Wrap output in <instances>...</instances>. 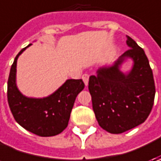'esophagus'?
I'll list each match as a JSON object with an SVG mask.
<instances>
[{"label":"esophagus","instance_id":"1","mask_svg":"<svg viewBox=\"0 0 161 161\" xmlns=\"http://www.w3.org/2000/svg\"><path fill=\"white\" fill-rule=\"evenodd\" d=\"M81 78H82V80H83L85 86H88V84H89V78H90V76H89L88 74H83Z\"/></svg>","mask_w":161,"mask_h":161}]
</instances>
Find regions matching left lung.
<instances>
[{
	"instance_id": "obj_1",
	"label": "left lung",
	"mask_w": 161,
	"mask_h": 161,
	"mask_svg": "<svg viewBox=\"0 0 161 161\" xmlns=\"http://www.w3.org/2000/svg\"><path fill=\"white\" fill-rule=\"evenodd\" d=\"M126 36L130 49L113 64L99 67L89 80L97 120L110 133H122L142 124L154 102L155 84L149 60L143 49ZM128 59L133 64L125 73L120 68Z\"/></svg>"
}]
</instances>
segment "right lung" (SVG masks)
<instances>
[{"mask_svg": "<svg viewBox=\"0 0 161 161\" xmlns=\"http://www.w3.org/2000/svg\"><path fill=\"white\" fill-rule=\"evenodd\" d=\"M31 45L17 54L11 65L8 80V102L16 122L20 126L42 137L54 136L68 125L76 97L85 85L81 79H69L51 95L45 97L23 95L17 86V61Z\"/></svg>", "mask_w": 161, "mask_h": 161, "instance_id": "1", "label": "right lung"}]
</instances>
